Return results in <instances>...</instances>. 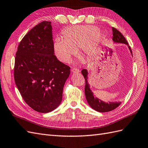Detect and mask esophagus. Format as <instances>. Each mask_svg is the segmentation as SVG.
I'll return each mask as SVG.
<instances>
[{
    "label": "esophagus",
    "mask_w": 148,
    "mask_h": 148,
    "mask_svg": "<svg viewBox=\"0 0 148 148\" xmlns=\"http://www.w3.org/2000/svg\"><path fill=\"white\" fill-rule=\"evenodd\" d=\"M72 72H73V73H79L80 71L77 69H75V68H74V69H72Z\"/></svg>",
    "instance_id": "1"
}]
</instances>
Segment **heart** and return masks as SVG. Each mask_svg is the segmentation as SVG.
I'll list each match as a JSON object with an SVG mask.
<instances>
[{"mask_svg": "<svg viewBox=\"0 0 148 148\" xmlns=\"http://www.w3.org/2000/svg\"><path fill=\"white\" fill-rule=\"evenodd\" d=\"M62 39L58 37L54 42V50L58 59L64 63L71 62L80 49L88 58L96 56L103 40V34L92 25H74L64 29Z\"/></svg>", "mask_w": 148, "mask_h": 148, "instance_id": "heart-1", "label": "heart"}]
</instances>
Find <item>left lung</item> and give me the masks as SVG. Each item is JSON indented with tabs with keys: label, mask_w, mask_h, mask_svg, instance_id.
I'll use <instances>...</instances> for the list:
<instances>
[{
	"label": "left lung",
	"mask_w": 148,
	"mask_h": 148,
	"mask_svg": "<svg viewBox=\"0 0 148 148\" xmlns=\"http://www.w3.org/2000/svg\"><path fill=\"white\" fill-rule=\"evenodd\" d=\"M112 40L114 43H119V44H124L127 45L131 54L132 56V51L131 47L129 45L127 40L125 39V37L121 34L118 30L112 27ZM81 73L84 77L86 81V85H85V95L86 97L87 102L88 104L90 106V107L94 110H95L97 112H109L114 110V109L117 108L121 104V102H109V103H106V102L101 100L99 98L95 97L94 96V93L92 92L91 88H90V84L89 83V77H88V71L87 69H82Z\"/></svg>",
	"instance_id": "obj_1"
}]
</instances>
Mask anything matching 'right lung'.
<instances>
[{"mask_svg": "<svg viewBox=\"0 0 148 148\" xmlns=\"http://www.w3.org/2000/svg\"><path fill=\"white\" fill-rule=\"evenodd\" d=\"M70 67L54 55L51 22L36 25L22 39L15 59L14 79L25 102L34 110L51 112L61 103Z\"/></svg>", "mask_w": 148, "mask_h": 148, "instance_id": "right-lung-1", "label": "right lung"}]
</instances>
